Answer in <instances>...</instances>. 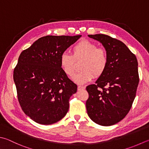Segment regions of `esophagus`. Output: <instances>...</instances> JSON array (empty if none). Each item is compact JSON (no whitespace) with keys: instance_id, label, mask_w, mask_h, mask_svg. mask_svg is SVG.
<instances>
[{"instance_id":"obj_1","label":"esophagus","mask_w":149,"mask_h":149,"mask_svg":"<svg viewBox=\"0 0 149 149\" xmlns=\"http://www.w3.org/2000/svg\"><path fill=\"white\" fill-rule=\"evenodd\" d=\"M85 89V87H84V86H78V88H77L78 91L83 90V89Z\"/></svg>"}]
</instances>
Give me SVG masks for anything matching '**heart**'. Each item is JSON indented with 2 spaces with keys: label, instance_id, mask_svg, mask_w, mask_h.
I'll list each match as a JSON object with an SVG mask.
<instances>
[{
  "label": "heart",
  "instance_id": "obj_1",
  "mask_svg": "<svg viewBox=\"0 0 149 149\" xmlns=\"http://www.w3.org/2000/svg\"><path fill=\"white\" fill-rule=\"evenodd\" d=\"M72 53L63 52L60 56V63L63 71L67 77L73 76L76 62L82 61L80 69L82 71L73 77L74 82L82 85L93 78H99L105 72L108 65V56L106 50L98 47L97 45L89 40H82L72 48Z\"/></svg>",
  "mask_w": 149,
  "mask_h": 149
}]
</instances>
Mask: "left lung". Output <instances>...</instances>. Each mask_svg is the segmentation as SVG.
Segmentation results:
<instances>
[{"label": "left lung", "instance_id": "8db88e82", "mask_svg": "<svg viewBox=\"0 0 149 149\" xmlns=\"http://www.w3.org/2000/svg\"><path fill=\"white\" fill-rule=\"evenodd\" d=\"M88 36L105 47L108 65L95 84L86 87L87 112L97 124L111 126L124 119L132 106L139 82L138 63L122 41L105 34Z\"/></svg>", "mask_w": 149, "mask_h": 149}]
</instances>
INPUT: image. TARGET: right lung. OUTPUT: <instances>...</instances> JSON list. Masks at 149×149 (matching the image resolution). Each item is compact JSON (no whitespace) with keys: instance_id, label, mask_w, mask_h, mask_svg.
Listing matches in <instances>:
<instances>
[{"instance_id":"right-lung-1","label":"right lung","mask_w":149,"mask_h":149,"mask_svg":"<svg viewBox=\"0 0 149 149\" xmlns=\"http://www.w3.org/2000/svg\"><path fill=\"white\" fill-rule=\"evenodd\" d=\"M80 37L44 36L19 56L13 70L17 96L24 113L39 124H54L69 110L77 86L63 72L60 58Z\"/></svg>"}]
</instances>
